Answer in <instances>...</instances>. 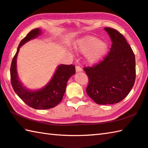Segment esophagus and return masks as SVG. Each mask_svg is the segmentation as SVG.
I'll use <instances>...</instances> for the list:
<instances>
[{"mask_svg": "<svg viewBox=\"0 0 148 148\" xmlns=\"http://www.w3.org/2000/svg\"><path fill=\"white\" fill-rule=\"evenodd\" d=\"M76 72H79L83 71V70H82V69L81 67H80L79 66L77 65V66H76Z\"/></svg>", "mask_w": 148, "mask_h": 148, "instance_id": "1", "label": "esophagus"}]
</instances>
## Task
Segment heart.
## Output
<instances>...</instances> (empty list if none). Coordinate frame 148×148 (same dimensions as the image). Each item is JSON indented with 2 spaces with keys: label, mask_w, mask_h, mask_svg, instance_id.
I'll return each instance as SVG.
<instances>
[{
  "label": "heart",
  "mask_w": 148,
  "mask_h": 148,
  "mask_svg": "<svg viewBox=\"0 0 148 148\" xmlns=\"http://www.w3.org/2000/svg\"><path fill=\"white\" fill-rule=\"evenodd\" d=\"M76 50L83 54H87V61L91 65L99 63L106 57L109 46L106 42L101 41L94 36H87L76 45Z\"/></svg>",
  "instance_id": "b5f03b06"
}]
</instances>
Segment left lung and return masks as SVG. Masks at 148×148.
Masks as SVG:
<instances>
[{
  "mask_svg": "<svg viewBox=\"0 0 148 148\" xmlns=\"http://www.w3.org/2000/svg\"><path fill=\"white\" fill-rule=\"evenodd\" d=\"M111 39V50L103 61L85 67L88 76V96L98 104H114L124 99L134 85L135 57L130 45L116 29L104 28Z\"/></svg>",
  "mask_w": 148,
  "mask_h": 148,
  "instance_id": "1",
  "label": "left lung"
}]
</instances>
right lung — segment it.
Masks as SVG:
<instances>
[{
    "mask_svg": "<svg viewBox=\"0 0 148 148\" xmlns=\"http://www.w3.org/2000/svg\"><path fill=\"white\" fill-rule=\"evenodd\" d=\"M41 34L39 28L32 29L21 41L17 52L11 65V83L13 90L21 100L29 107L36 109H48L56 107L62 100L65 94L67 82L76 73L72 65H60L53 74L52 79L45 87L37 90H29L18 79L17 71V58L20 48L26 42Z\"/></svg>",
    "mask_w": 148,
    "mask_h": 148,
    "instance_id": "1",
    "label": "right lung"
}]
</instances>
